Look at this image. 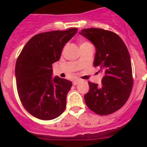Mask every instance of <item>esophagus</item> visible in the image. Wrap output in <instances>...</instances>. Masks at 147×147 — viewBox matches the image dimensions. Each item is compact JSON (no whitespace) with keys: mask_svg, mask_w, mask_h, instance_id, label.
I'll return each instance as SVG.
<instances>
[{"mask_svg":"<svg viewBox=\"0 0 147 147\" xmlns=\"http://www.w3.org/2000/svg\"><path fill=\"white\" fill-rule=\"evenodd\" d=\"M81 80H79V79H77V80H74L73 81V85H78V83L80 82Z\"/></svg>","mask_w":147,"mask_h":147,"instance_id":"esophagus-1","label":"esophagus"}]
</instances>
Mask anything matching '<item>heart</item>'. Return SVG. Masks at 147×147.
I'll return each instance as SVG.
<instances>
[{
    "label": "heart",
    "mask_w": 147,
    "mask_h": 147,
    "mask_svg": "<svg viewBox=\"0 0 147 147\" xmlns=\"http://www.w3.org/2000/svg\"><path fill=\"white\" fill-rule=\"evenodd\" d=\"M86 43H88V42H82L80 43V46H82V45H85V44H86Z\"/></svg>",
    "instance_id": "heart-1"
}]
</instances>
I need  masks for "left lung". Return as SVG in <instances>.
<instances>
[{"label": "left lung", "mask_w": 147, "mask_h": 147, "mask_svg": "<svg viewBox=\"0 0 147 147\" xmlns=\"http://www.w3.org/2000/svg\"><path fill=\"white\" fill-rule=\"evenodd\" d=\"M79 33L94 45V66L105 74L100 86L88 82L89 92L85 94V104L94 113L108 115L125 105L132 91L130 54L121 38L111 31L88 28Z\"/></svg>", "instance_id": "obj_1"}]
</instances>
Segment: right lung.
Here are the masks:
<instances>
[{
    "label": "right lung",
    "mask_w": 147,
    "mask_h": 147,
    "mask_svg": "<svg viewBox=\"0 0 147 147\" xmlns=\"http://www.w3.org/2000/svg\"><path fill=\"white\" fill-rule=\"evenodd\" d=\"M77 28L36 34L26 42L15 66L17 88L24 107L36 118L49 121L61 115L72 83L53 78V65Z\"/></svg>",
    "instance_id": "obj_1"
}]
</instances>
